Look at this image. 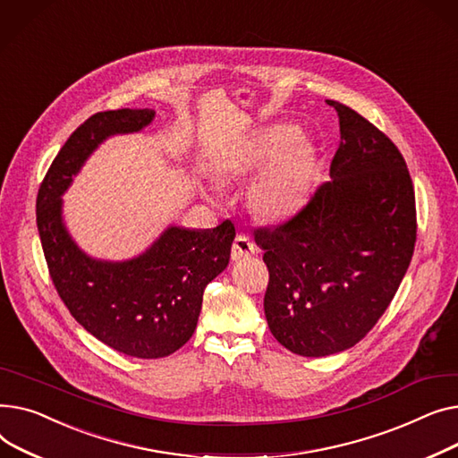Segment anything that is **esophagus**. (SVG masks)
<instances>
[{
    "label": "esophagus",
    "mask_w": 458,
    "mask_h": 458,
    "mask_svg": "<svg viewBox=\"0 0 458 458\" xmlns=\"http://www.w3.org/2000/svg\"><path fill=\"white\" fill-rule=\"evenodd\" d=\"M255 251H257V246L250 236L236 234V238L233 242V248H231V259L233 260H244V259L255 255Z\"/></svg>",
    "instance_id": "esophagus-1"
}]
</instances>
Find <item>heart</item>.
I'll return each mask as SVG.
<instances>
[{
    "label": "heart",
    "mask_w": 458,
    "mask_h": 458,
    "mask_svg": "<svg viewBox=\"0 0 458 458\" xmlns=\"http://www.w3.org/2000/svg\"><path fill=\"white\" fill-rule=\"evenodd\" d=\"M295 139L298 131L288 125L264 129L224 163L231 174H250L276 158L251 188V203L266 218H284L307 198L314 155L309 144Z\"/></svg>",
    "instance_id": "obj_1"
}]
</instances>
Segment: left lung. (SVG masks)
I'll return each instance as SVG.
<instances>
[{
    "mask_svg": "<svg viewBox=\"0 0 458 458\" xmlns=\"http://www.w3.org/2000/svg\"><path fill=\"white\" fill-rule=\"evenodd\" d=\"M327 105L340 122L333 179L283 224L253 231L270 274L267 327L301 357L340 353L373 329L409 270L418 231L397 146L352 106Z\"/></svg>",
    "mask_w": 458,
    "mask_h": 458,
    "instance_id": "left-lung-1",
    "label": "left lung"
}]
</instances>
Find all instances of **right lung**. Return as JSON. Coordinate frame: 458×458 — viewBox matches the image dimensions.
Returning <instances> with one entry per match:
<instances>
[{
    "label": "right lung",
    "mask_w": 458,
    "mask_h": 458,
    "mask_svg": "<svg viewBox=\"0 0 458 458\" xmlns=\"http://www.w3.org/2000/svg\"><path fill=\"white\" fill-rule=\"evenodd\" d=\"M149 109L96 113L61 148L40 182L37 225L49 277L70 314L98 340L137 359L168 357L196 331L207 284L231 257L234 225L191 231L170 227L139 259L87 257L61 220V194L96 146L114 132L140 131Z\"/></svg>",
    "instance_id": "obj_1"
}]
</instances>
